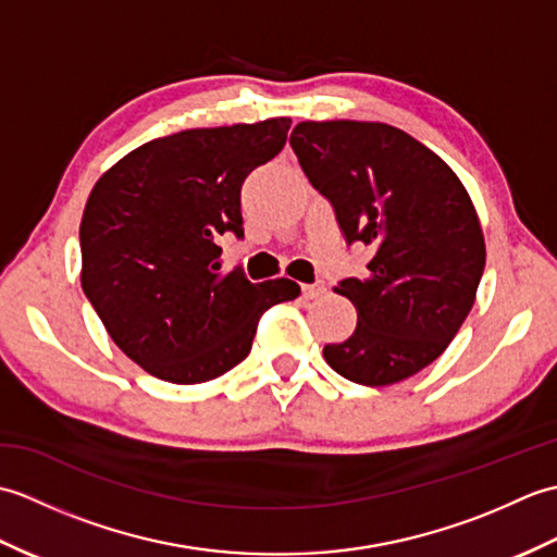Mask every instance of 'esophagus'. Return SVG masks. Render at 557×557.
<instances>
[{
    "instance_id": "obj_1",
    "label": "esophagus",
    "mask_w": 557,
    "mask_h": 557,
    "mask_svg": "<svg viewBox=\"0 0 557 557\" xmlns=\"http://www.w3.org/2000/svg\"><path fill=\"white\" fill-rule=\"evenodd\" d=\"M301 294H304L306 299L323 297V294H325V282H323V280H315V282H311V285H304V287H301Z\"/></svg>"
}]
</instances>
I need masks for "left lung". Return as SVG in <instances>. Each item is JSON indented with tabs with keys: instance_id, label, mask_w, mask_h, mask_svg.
Segmentation results:
<instances>
[{
	"instance_id": "1",
	"label": "left lung",
	"mask_w": 557,
	"mask_h": 557,
	"mask_svg": "<svg viewBox=\"0 0 557 557\" xmlns=\"http://www.w3.org/2000/svg\"><path fill=\"white\" fill-rule=\"evenodd\" d=\"M289 146L335 208L347 244L373 248L366 277L337 282L357 330L323 357L347 381H405L447 349L476 299L486 244L457 174L381 122H301Z\"/></svg>"
}]
</instances>
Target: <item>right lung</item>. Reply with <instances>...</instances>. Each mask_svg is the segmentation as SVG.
I'll list each match as a JSON object with an SVG mask.
<instances>
[{
    "instance_id": "1",
    "label": "right lung",
    "mask_w": 557,
    "mask_h": 557,
    "mask_svg": "<svg viewBox=\"0 0 557 557\" xmlns=\"http://www.w3.org/2000/svg\"><path fill=\"white\" fill-rule=\"evenodd\" d=\"M292 120L188 128L128 152L92 186L81 220V287L114 345L176 385L242 363L260 315L299 297L220 270L218 239H244L242 184L285 148Z\"/></svg>"
}]
</instances>
